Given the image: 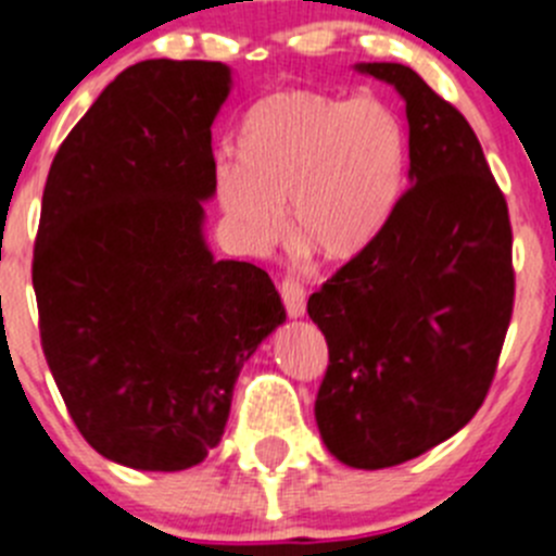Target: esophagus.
<instances>
[{
  "mask_svg": "<svg viewBox=\"0 0 556 556\" xmlns=\"http://www.w3.org/2000/svg\"><path fill=\"white\" fill-rule=\"evenodd\" d=\"M278 292H281V300L283 305H287V314L289 317H303L305 314V289L300 287V281H294V278H283L281 283H278Z\"/></svg>",
  "mask_w": 556,
  "mask_h": 556,
  "instance_id": "obj_1",
  "label": "esophagus"
}]
</instances>
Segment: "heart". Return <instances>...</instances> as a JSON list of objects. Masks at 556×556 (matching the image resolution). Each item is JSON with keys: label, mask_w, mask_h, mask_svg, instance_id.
Returning a JSON list of instances; mask_svg holds the SVG:
<instances>
[{"label": "heart", "mask_w": 556, "mask_h": 556, "mask_svg": "<svg viewBox=\"0 0 556 556\" xmlns=\"http://www.w3.org/2000/svg\"><path fill=\"white\" fill-rule=\"evenodd\" d=\"M405 176V131L375 96L281 90L239 129V165L217 167V201L242 237L292 239L325 262H350L383 231Z\"/></svg>", "instance_id": "heart-1"}]
</instances>
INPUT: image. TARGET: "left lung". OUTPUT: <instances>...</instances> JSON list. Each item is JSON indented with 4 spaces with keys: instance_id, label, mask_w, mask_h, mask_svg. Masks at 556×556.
<instances>
[{
    "instance_id": "1",
    "label": "left lung",
    "mask_w": 556,
    "mask_h": 556,
    "mask_svg": "<svg viewBox=\"0 0 556 556\" xmlns=\"http://www.w3.org/2000/svg\"><path fill=\"white\" fill-rule=\"evenodd\" d=\"M407 115V187L375 242L308 298L328 341L319 435L353 468L425 455L471 421L510 328L507 201L475 129L400 63H361Z\"/></svg>"
}]
</instances>
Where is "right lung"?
<instances>
[{"instance_id":"obj_1","label":"right lung","mask_w":556,"mask_h":556,"mask_svg":"<svg viewBox=\"0 0 556 556\" xmlns=\"http://www.w3.org/2000/svg\"><path fill=\"white\" fill-rule=\"evenodd\" d=\"M231 68L142 60L71 129L46 178L33 287L71 419L106 460L198 466L220 444L244 361L287 319L269 275L217 262L212 124Z\"/></svg>"}]
</instances>
